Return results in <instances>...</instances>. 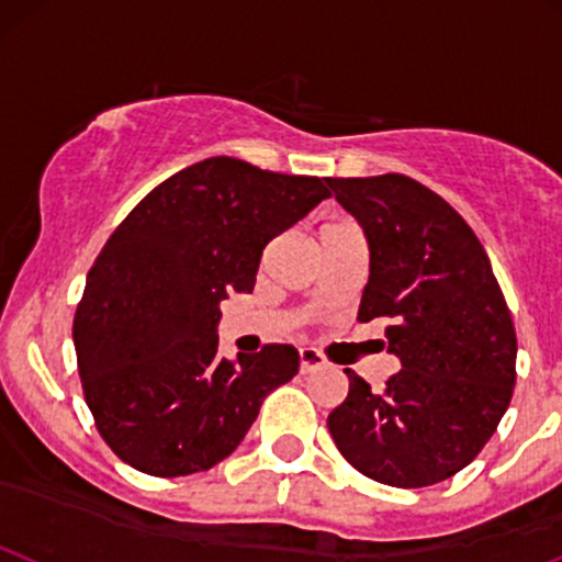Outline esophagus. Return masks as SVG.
<instances>
[{
  "instance_id": "obj_1",
  "label": "esophagus",
  "mask_w": 562,
  "mask_h": 562,
  "mask_svg": "<svg viewBox=\"0 0 562 562\" xmlns=\"http://www.w3.org/2000/svg\"><path fill=\"white\" fill-rule=\"evenodd\" d=\"M323 366H326V358H323L321 352L312 350V347H301V350H299L301 374H312V371L323 369Z\"/></svg>"
}]
</instances>
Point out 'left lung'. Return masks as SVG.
Returning <instances> with one entry per match:
<instances>
[{
    "label": "left lung",
    "instance_id": "obj_1",
    "mask_svg": "<svg viewBox=\"0 0 562 562\" xmlns=\"http://www.w3.org/2000/svg\"><path fill=\"white\" fill-rule=\"evenodd\" d=\"M363 226L369 282L358 321L385 317L401 371L350 393L328 430L350 465L393 487H428L471 463L517 380V334L482 241L439 193L406 175L328 177Z\"/></svg>",
    "mask_w": 562,
    "mask_h": 562
}]
</instances>
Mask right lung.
I'll list each match as a JSON object with an SVG mask.
<instances>
[{
  "instance_id": "add662e5",
  "label": "right lung",
  "mask_w": 562,
  "mask_h": 562,
  "mask_svg": "<svg viewBox=\"0 0 562 562\" xmlns=\"http://www.w3.org/2000/svg\"><path fill=\"white\" fill-rule=\"evenodd\" d=\"M326 177L215 156L153 188L112 232L75 312L82 395L123 463L188 476L228 458L299 371L291 345L217 356L221 301L250 293L263 247L330 196Z\"/></svg>"
}]
</instances>
